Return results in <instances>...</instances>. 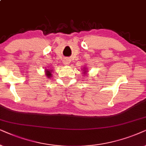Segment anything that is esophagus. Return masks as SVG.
Returning a JSON list of instances; mask_svg holds the SVG:
<instances>
[{
    "instance_id": "1",
    "label": "esophagus",
    "mask_w": 146,
    "mask_h": 146,
    "mask_svg": "<svg viewBox=\"0 0 146 146\" xmlns=\"http://www.w3.org/2000/svg\"><path fill=\"white\" fill-rule=\"evenodd\" d=\"M63 63L65 64V65H68L70 63V61L68 59H64L63 60Z\"/></svg>"
}]
</instances>
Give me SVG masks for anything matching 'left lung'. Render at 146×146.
<instances>
[{
	"mask_svg": "<svg viewBox=\"0 0 146 146\" xmlns=\"http://www.w3.org/2000/svg\"><path fill=\"white\" fill-rule=\"evenodd\" d=\"M83 69V74H84L85 75V76H87V72H88V71H87V67H86V66H85V67H84V68H83V69Z\"/></svg>",
	"mask_w": 146,
	"mask_h": 146,
	"instance_id": "1",
	"label": "left lung"
}]
</instances>
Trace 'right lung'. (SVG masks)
<instances>
[{
	"mask_svg": "<svg viewBox=\"0 0 146 146\" xmlns=\"http://www.w3.org/2000/svg\"><path fill=\"white\" fill-rule=\"evenodd\" d=\"M52 71H53V69H45L44 70V73H45V75L46 76V77L48 79H50V77H52Z\"/></svg>",
	"mask_w": 146,
	"mask_h": 146,
	"instance_id": "add662e5",
	"label": "right lung"
}]
</instances>
